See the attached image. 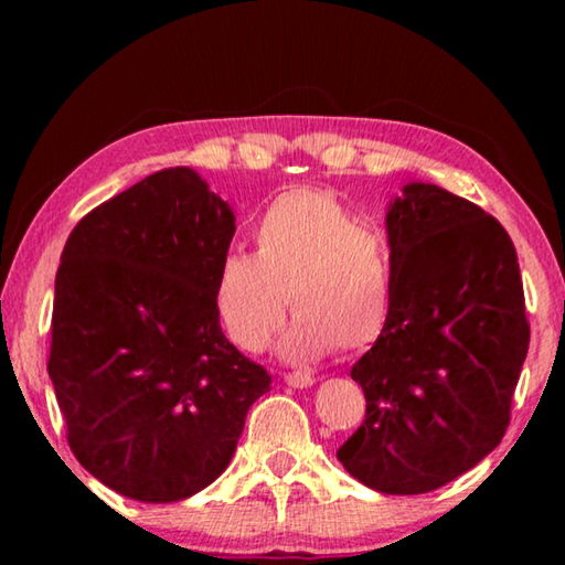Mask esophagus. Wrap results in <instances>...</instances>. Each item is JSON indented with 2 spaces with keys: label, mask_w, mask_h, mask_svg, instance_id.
<instances>
[{
  "label": "esophagus",
  "mask_w": 565,
  "mask_h": 565,
  "mask_svg": "<svg viewBox=\"0 0 565 565\" xmlns=\"http://www.w3.org/2000/svg\"><path fill=\"white\" fill-rule=\"evenodd\" d=\"M284 381L294 388H309V386L317 384V379H313L311 374H303V371H294V374H286Z\"/></svg>",
  "instance_id": "34e87169"
}]
</instances>
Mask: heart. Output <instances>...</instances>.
Returning <instances> with one entry per match:
<instances>
[{
  "mask_svg": "<svg viewBox=\"0 0 565 565\" xmlns=\"http://www.w3.org/2000/svg\"><path fill=\"white\" fill-rule=\"evenodd\" d=\"M252 236L256 252L228 248L214 276L216 317L236 347L262 351L286 306L296 319L279 353L289 361L363 351L386 331L396 262L384 228L329 191L291 189L264 209Z\"/></svg>",
  "mask_w": 565,
  "mask_h": 565,
  "instance_id": "1",
  "label": "heart"
}]
</instances>
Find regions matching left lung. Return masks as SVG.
I'll return each instance as SVG.
<instances>
[{
	"mask_svg": "<svg viewBox=\"0 0 565 565\" xmlns=\"http://www.w3.org/2000/svg\"><path fill=\"white\" fill-rule=\"evenodd\" d=\"M386 236L394 311L351 369L366 418L337 456L369 489L414 495L501 444L531 329L511 236L481 206L411 181L388 204Z\"/></svg>",
	"mask_w": 565,
	"mask_h": 565,
	"instance_id": "obj_1",
	"label": "left lung"
}]
</instances>
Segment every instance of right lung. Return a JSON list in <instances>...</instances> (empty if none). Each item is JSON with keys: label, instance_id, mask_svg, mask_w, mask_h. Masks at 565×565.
Returning <instances> with one entry per match:
<instances>
[{"label": "right lung", "instance_id": "add662e5", "mask_svg": "<svg viewBox=\"0 0 565 565\" xmlns=\"http://www.w3.org/2000/svg\"><path fill=\"white\" fill-rule=\"evenodd\" d=\"M234 212L189 167L161 169L74 226L54 281L50 379L66 441L127 499L174 503L224 473L271 376L214 309Z\"/></svg>", "mask_w": 565, "mask_h": 565}]
</instances>
